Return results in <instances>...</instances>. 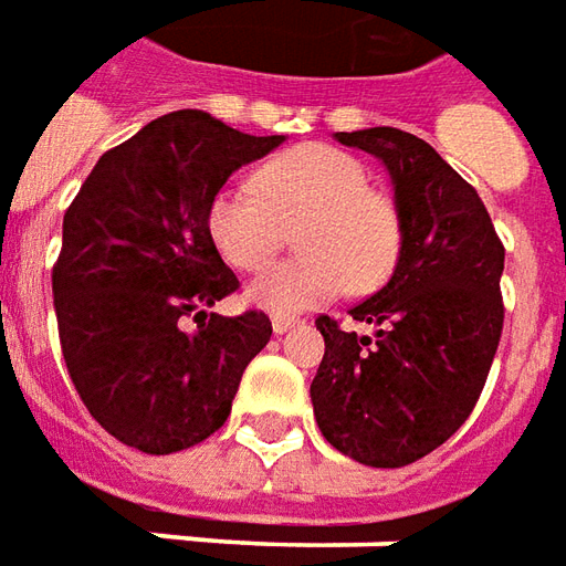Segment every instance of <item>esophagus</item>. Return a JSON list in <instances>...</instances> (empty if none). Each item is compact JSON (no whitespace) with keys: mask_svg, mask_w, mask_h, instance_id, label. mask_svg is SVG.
<instances>
[{"mask_svg":"<svg viewBox=\"0 0 566 566\" xmlns=\"http://www.w3.org/2000/svg\"><path fill=\"white\" fill-rule=\"evenodd\" d=\"M294 322H297V318H291V315H272V332L275 334L291 332V328H294Z\"/></svg>","mask_w":566,"mask_h":566,"instance_id":"1","label":"esophagus"}]
</instances>
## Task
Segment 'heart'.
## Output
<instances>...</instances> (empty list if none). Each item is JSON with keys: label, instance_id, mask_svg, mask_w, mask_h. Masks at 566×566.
Returning <instances> with one entry per match:
<instances>
[{"label": "heart", "instance_id": "heart-1", "mask_svg": "<svg viewBox=\"0 0 566 566\" xmlns=\"http://www.w3.org/2000/svg\"><path fill=\"white\" fill-rule=\"evenodd\" d=\"M256 190L219 188L207 203V234L229 266L266 269L291 238L300 256L251 284L272 313H300L349 291H371L394 272L402 226L394 201L368 188V170L328 145H297L256 170Z\"/></svg>", "mask_w": 566, "mask_h": 566}]
</instances>
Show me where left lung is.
Here are the masks:
<instances>
[{
	"label": "left lung",
	"instance_id": "1",
	"mask_svg": "<svg viewBox=\"0 0 566 566\" xmlns=\"http://www.w3.org/2000/svg\"><path fill=\"white\" fill-rule=\"evenodd\" d=\"M390 172L402 226L390 282L349 315H318L325 356L313 412L322 437L371 468H402L443 446L474 412L502 337L505 248L474 186L424 138L394 126L337 133Z\"/></svg>",
	"mask_w": 566,
	"mask_h": 566
}]
</instances>
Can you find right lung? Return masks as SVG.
Here are the masks:
<instances>
[{"mask_svg":"<svg viewBox=\"0 0 566 566\" xmlns=\"http://www.w3.org/2000/svg\"><path fill=\"white\" fill-rule=\"evenodd\" d=\"M282 142L172 111L102 154L64 213L52 269L61 353L92 418L138 452L170 455L217 433L272 337L266 313H207L238 291L207 203ZM191 314L199 328L186 333Z\"/></svg>","mask_w":566,"mask_h":566,"instance_id":"1","label":"right lung"}]
</instances>
